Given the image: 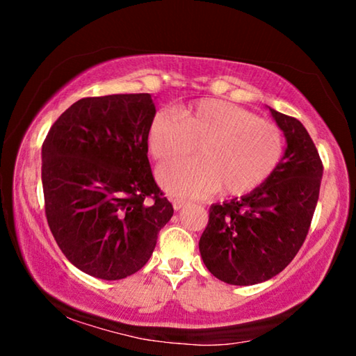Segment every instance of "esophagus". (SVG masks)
I'll list each match as a JSON object with an SVG mask.
<instances>
[{
  "instance_id": "esophagus-1",
  "label": "esophagus",
  "mask_w": 356,
  "mask_h": 356,
  "mask_svg": "<svg viewBox=\"0 0 356 356\" xmlns=\"http://www.w3.org/2000/svg\"><path fill=\"white\" fill-rule=\"evenodd\" d=\"M171 202H172V207H174V210H180V209H184L185 207V201L184 200H180V197H171Z\"/></svg>"
}]
</instances>
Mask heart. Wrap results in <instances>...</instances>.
Segmentation results:
<instances>
[{
	"instance_id": "obj_1",
	"label": "heart",
	"mask_w": 356,
	"mask_h": 356,
	"mask_svg": "<svg viewBox=\"0 0 356 356\" xmlns=\"http://www.w3.org/2000/svg\"><path fill=\"white\" fill-rule=\"evenodd\" d=\"M201 159L159 168L156 179L166 191L202 197L220 190L243 196L267 182L284 154V135L273 122L231 102L206 99L156 111L149 122L147 147L159 161L195 152Z\"/></svg>"
}]
</instances>
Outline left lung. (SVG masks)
Segmentation results:
<instances>
[{
  "mask_svg": "<svg viewBox=\"0 0 356 356\" xmlns=\"http://www.w3.org/2000/svg\"><path fill=\"white\" fill-rule=\"evenodd\" d=\"M286 138L281 163L254 191L210 207L200 240L215 278L252 286L282 272L303 245L318 201L323 166L298 119L268 106Z\"/></svg>",
  "mask_w": 356,
  "mask_h": 356,
  "instance_id": "obj_1",
  "label": "left lung"
}]
</instances>
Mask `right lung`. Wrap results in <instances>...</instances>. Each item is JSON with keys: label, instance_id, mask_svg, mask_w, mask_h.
Wrapping results in <instances>:
<instances>
[{"label": "right lung", "instance_id": "obj_1", "mask_svg": "<svg viewBox=\"0 0 356 356\" xmlns=\"http://www.w3.org/2000/svg\"><path fill=\"white\" fill-rule=\"evenodd\" d=\"M150 94L86 97L69 106L42 146L50 231L81 272L116 281L141 270L174 209L147 159Z\"/></svg>", "mask_w": 356, "mask_h": 356}]
</instances>
